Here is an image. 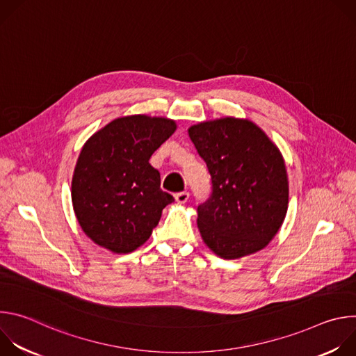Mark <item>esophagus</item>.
<instances>
[{
  "instance_id": "34e87169",
  "label": "esophagus",
  "mask_w": 356,
  "mask_h": 356,
  "mask_svg": "<svg viewBox=\"0 0 356 356\" xmlns=\"http://www.w3.org/2000/svg\"><path fill=\"white\" fill-rule=\"evenodd\" d=\"M190 194L187 191H180V193H176L175 194V200L176 202H179V204H184V202H187Z\"/></svg>"
}]
</instances>
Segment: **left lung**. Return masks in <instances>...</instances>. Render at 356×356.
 I'll use <instances>...</instances> for the list:
<instances>
[{
	"instance_id": "left-lung-1",
	"label": "left lung",
	"mask_w": 356,
	"mask_h": 356,
	"mask_svg": "<svg viewBox=\"0 0 356 356\" xmlns=\"http://www.w3.org/2000/svg\"><path fill=\"white\" fill-rule=\"evenodd\" d=\"M188 136L211 176V195L197 207L204 243L222 259L264 249L289 207L286 165L277 146L249 120L204 121Z\"/></svg>"
}]
</instances>
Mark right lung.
<instances>
[{
  "label": "right lung",
  "instance_id": "right-lung-1",
  "mask_svg": "<svg viewBox=\"0 0 356 356\" xmlns=\"http://www.w3.org/2000/svg\"><path fill=\"white\" fill-rule=\"evenodd\" d=\"M176 128L169 118L128 115L84 143L72 180V202L92 242L129 253L149 239L162 210L175 200L161 188V175L149 159Z\"/></svg>",
  "mask_w": 356,
  "mask_h": 356
}]
</instances>
